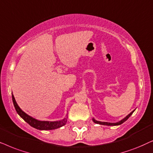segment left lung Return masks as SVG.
Segmentation results:
<instances>
[{"label": "left lung", "instance_id": "obj_1", "mask_svg": "<svg viewBox=\"0 0 153 153\" xmlns=\"http://www.w3.org/2000/svg\"><path fill=\"white\" fill-rule=\"evenodd\" d=\"M134 111H133L131 112V113H130L129 115H128L127 117H125V118H124L123 120H122L121 121H120V122H118V123H105V122H99V121H97V120H95L94 119H93V121H94V123H97V124H99V125H108V126H115V125H121V124H123V123H125V122L128 119V118H129L130 116L131 115V114L134 113Z\"/></svg>", "mask_w": 153, "mask_h": 153}]
</instances>
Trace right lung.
<instances>
[{
	"mask_svg": "<svg viewBox=\"0 0 153 153\" xmlns=\"http://www.w3.org/2000/svg\"><path fill=\"white\" fill-rule=\"evenodd\" d=\"M12 97H13L14 106L15 108V110L16 111H17V113L19 114L20 117H21L24 121H26L28 125L31 126V127H33V128H36V129H40V130H52V129H57V128L63 127V126L66 125L67 122L66 118H64V120H62L61 121L48 122V121H38L37 120L30 117L29 115H28L27 114L24 113V111H22L21 108L18 106L13 94L12 95Z\"/></svg>",
	"mask_w": 153,
	"mask_h": 153,
	"instance_id": "right-lung-1",
	"label": "right lung"
}]
</instances>
